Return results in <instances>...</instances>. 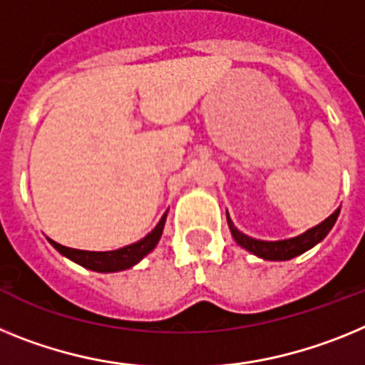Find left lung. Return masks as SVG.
Listing matches in <instances>:
<instances>
[{"label":"left lung","instance_id":"8db88e82","mask_svg":"<svg viewBox=\"0 0 365 365\" xmlns=\"http://www.w3.org/2000/svg\"><path fill=\"white\" fill-rule=\"evenodd\" d=\"M340 215V209H336L334 213L329 218L318 224V226L310 227L309 231H305L303 235L294 237V239L287 240H257L252 239V237L244 235L233 226L230 215H227V226L231 230V235L237 240L239 246H242L244 250H248L250 253L257 255V257L266 259V261H288V259H294L301 253H305L307 250L314 248L316 244L322 242L325 237H327L329 231L334 226L336 218Z\"/></svg>","mask_w":365,"mask_h":365}]
</instances>
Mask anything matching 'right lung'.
Listing matches in <instances>:
<instances>
[{
	"label": "right lung",
	"instance_id": "right-lung-1",
	"mask_svg": "<svg viewBox=\"0 0 365 365\" xmlns=\"http://www.w3.org/2000/svg\"><path fill=\"white\" fill-rule=\"evenodd\" d=\"M165 220H167V211H165V215L161 217V220L158 222V226L154 227L145 239L130 244V246H125V248L113 250V252H86V250L66 248V246H62V244L55 242V240L51 239L47 240L53 244V248H55L56 252L62 253L64 257L71 259L73 262L84 266L88 270L103 272V274H108V272H121L138 264L147 253H150L152 250L156 248V244L160 242L161 239V233H163Z\"/></svg>",
	"mask_w": 365,
	"mask_h": 365
}]
</instances>
